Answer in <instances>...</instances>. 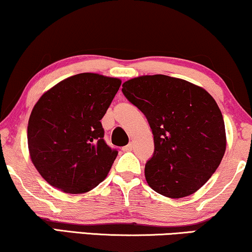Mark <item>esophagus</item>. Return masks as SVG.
<instances>
[{"label":"esophagus","instance_id":"34e87169","mask_svg":"<svg viewBox=\"0 0 252 252\" xmlns=\"http://www.w3.org/2000/svg\"><path fill=\"white\" fill-rule=\"evenodd\" d=\"M132 148H133V144L132 143H129L128 145H126V146H123V151H126V152H129V151H131L132 150Z\"/></svg>","mask_w":252,"mask_h":252}]
</instances>
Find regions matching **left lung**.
<instances>
[{
	"label": "left lung",
	"instance_id": "left-lung-1",
	"mask_svg": "<svg viewBox=\"0 0 252 252\" xmlns=\"http://www.w3.org/2000/svg\"><path fill=\"white\" fill-rule=\"evenodd\" d=\"M122 87L154 133L155 152L145 164L149 186L172 199L195 193L225 152L224 121L218 103L199 86L163 74L130 79Z\"/></svg>",
	"mask_w": 252,
	"mask_h": 252
}]
</instances>
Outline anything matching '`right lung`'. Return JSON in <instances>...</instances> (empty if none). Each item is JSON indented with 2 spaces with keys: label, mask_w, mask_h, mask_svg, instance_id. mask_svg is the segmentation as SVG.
Masks as SVG:
<instances>
[{
  "label": "right lung",
  "mask_w": 252,
  "mask_h": 252,
  "mask_svg": "<svg viewBox=\"0 0 252 252\" xmlns=\"http://www.w3.org/2000/svg\"><path fill=\"white\" fill-rule=\"evenodd\" d=\"M120 79L80 73L41 95L28 124L30 158L51 186L81 194L102 183L119 152L104 142L101 120Z\"/></svg>",
  "instance_id": "1"
}]
</instances>
